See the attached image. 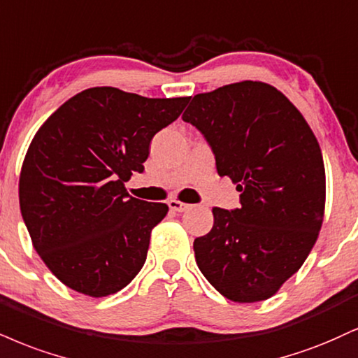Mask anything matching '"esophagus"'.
<instances>
[{"mask_svg": "<svg viewBox=\"0 0 358 358\" xmlns=\"http://www.w3.org/2000/svg\"><path fill=\"white\" fill-rule=\"evenodd\" d=\"M168 206H170L171 212H176V213H182L185 210L190 208V205L183 203V201H178V200H170L168 201Z\"/></svg>", "mask_w": 358, "mask_h": 358, "instance_id": "obj_1", "label": "esophagus"}]
</instances>
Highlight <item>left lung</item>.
Returning <instances> with one entry per match:
<instances>
[{
  "instance_id": "left-lung-1",
  "label": "left lung",
  "mask_w": 358,
  "mask_h": 358,
  "mask_svg": "<svg viewBox=\"0 0 358 358\" xmlns=\"http://www.w3.org/2000/svg\"><path fill=\"white\" fill-rule=\"evenodd\" d=\"M230 176L240 206H215L193 242L196 265L228 300L262 302L303 265L325 210V166L315 135L283 93L240 81L193 96L182 115Z\"/></svg>"
}]
</instances>
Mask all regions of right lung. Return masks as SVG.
Returning <instances> with one entry per match:
<instances>
[{"instance_id": "obj_1", "label": "right lung", "mask_w": 358, "mask_h": 358, "mask_svg": "<svg viewBox=\"0 0 358 358\" xmlns=\"http://www.w3.org/2000/svg\"><path fill=\"white\" fill-rule=\"evenodd\" d=\"M188 100L96 86L34 135L20 175L21 215L38 255L71 290L100 299L141 270L168 206L130 196L124 182L143 173L152 138Z\"/></svg>"}]
</instances>
